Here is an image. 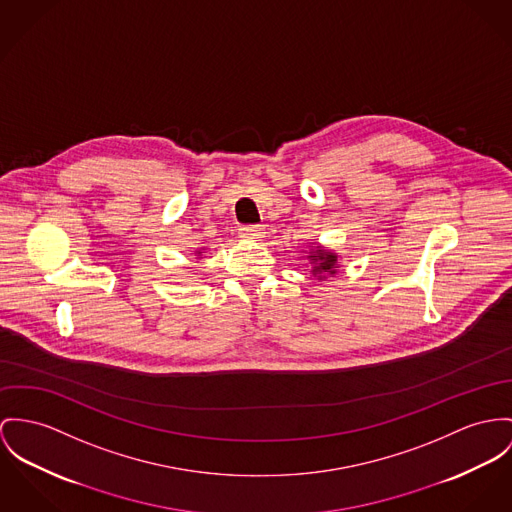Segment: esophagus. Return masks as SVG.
I'll return each instance as SVG.
<instances>
[{
  "label": "esophagus",
  "instance_id": "1",
  "mask_svg": "<svg viewBox=\"0 0 512 512\" xmlns=\"http://www.w3.org/2000/svg\"><path fill=\"white\" fill-rule=\"evenodd\" d=\"M263 234H265V232H263L261 226H243V228L239 230V236L243 237V239H251V241L261 239Z\"/></svg>",
  "mask_w": 512,
  "mask_h": 512
}]
</instances>
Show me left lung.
I'll return each instance as SVG.
<instances>
[{"mask_svg":"<svg viewBox=\"0 0 512 512\" xmlns=\"http://www.w3.org/2000/svg\"><path fill=\"white\" fill-rule=\"evenodd\" d=\"M310 263L314 265L312 267V275L317 278H325V275H335L337 273V255L329 249H323V247H314L308 255Z\"/></svg>","mask_w":512,"mask_h":512,"instance_id":"obj_1","label":"left lung"}]
</instances>
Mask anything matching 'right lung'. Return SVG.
Instances as JSON below:
<instances>
[{
	"label": "right lung",
	"mask_w": 512,
	"mask_h": 512,
	"mask_svg": "<svg viewBox=\"0 0 512 512\" xmlns=\"http://www.w3.org/2000/svg\"><path fill=\"white\" fill-rule=\"evenodd\" d=\"M198 255H200V253H202V251H197Z\"/></svg>",
	"instance_id": "obj_1"
}]
</instances>
